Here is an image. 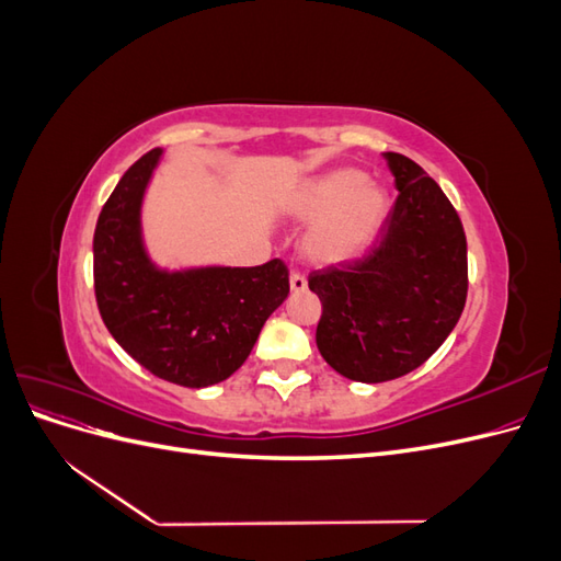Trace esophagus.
<instances>
[{
    "mask_svg": "<svg viewBox=\"0 0 561 561\" xmlns=\"http://www.w3.org/2000/svg\"><path fill=\"white\" fill-rule=\"evenodd\" d=\"M290 290H293L295 295L307 290V278H304V276L299 274V271H293V274H290Z\"/></svg>",
    "mask_w": 561,
    "mask_h": 561,
    "instance_id": "obj_1",
    "label": "esophagus"
}]
</instances>
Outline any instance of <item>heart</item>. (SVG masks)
Instances as JSON below:
<instances>
[{
  "label": "heart",
  "instance_id": "heart-1",
  "mask_svg": "<svg viewBox=\"0 0 561 561\" xmlns=\"http://www.w3.org/2000/svg\"><path fill=\"white\" fill-rule=\"evenodd\" d=\"M293 213L313 222L304 239L307 257L330 266L358 257L371 245L390 213V198L358 168H336L301 186Z\"/></svg>",
  "mask_w": 561,
  "mask_h": 561
}]
</instances>
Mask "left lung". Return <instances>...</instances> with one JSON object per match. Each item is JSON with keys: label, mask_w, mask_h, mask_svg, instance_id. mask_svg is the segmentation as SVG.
I'll return each mask as SVG.
<instances>
[{"label": "left lung", "mask_w": 561, "mask_h": 561, "mask_svg": "<svg viewBox=\"0 0 561 561\" xmlns=\"http://www.w3.org/2000/svg\"><path fill=\"white\" fill-rule=\"evenodd\" d=\"M393 210L358 260L309 276L322 304L316 344L351 381L410 375L443 346L468 295V245L458 213L419 163L386 151Z\"/></svg>", "instance_id": "left-lung-1"}]
</instances>
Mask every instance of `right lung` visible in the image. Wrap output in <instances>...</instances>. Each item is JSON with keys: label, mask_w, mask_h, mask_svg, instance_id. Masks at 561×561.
<instances>
[{"label": "right lung", "mask_w": 561, "mask_h": 561, "mask_svg": "<svg viewBox=\"0 0 561 561\" xmlns=\"http://www.w3.org/2000/svg\"><path fill=\"white\" fill-rule=\"evenodd\" d=\"M163 149L135 161L114 186L93 236L95 301L110 334L151 375L186 388L229 379L266 318L290 293L280 260L262 266L165 271L149 260L140 210Z\"/></svg>", "instance_id": "1"}]
</instances>
